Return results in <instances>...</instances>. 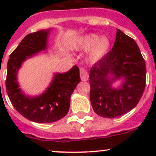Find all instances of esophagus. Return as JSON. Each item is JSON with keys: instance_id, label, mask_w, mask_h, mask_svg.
Wrapping results in <instances>:
<instances>
[{"instance_id": "1", "label": "esophagus", "mask_w": 156, "mask_h": 156, "mask_svg": "<svg viewBox=\"0 0 156 156\" xmlns=\"http://www.w3.org/2000/svg\"><path fill=\"white\" fill-rule=\"evenodd\" d=\"M80 75L83 81H86L88 79V73L85 69L81 68L80 69Z\"/></svg>"}]
</instances>
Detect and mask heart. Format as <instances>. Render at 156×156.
<instances>
[{"label":"heart","instance_id":"1","mask_svg":"<svg viewBox=\"0 0 156 156\" xmlns=\"http://www.w3.org/2000/svg\"><path fill=\"white\" fill-rule=\"evenodd\" d=\"M74 47L77 50H89L87 56V61L90 63H96L108 53L111 41L106 36L100 37V35L96 33H90L80 37Z\"/></svg>","mask_w":156,"mask_h":156}]
</instances>
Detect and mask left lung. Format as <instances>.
I'll list each match as a JSON object with an SVG mask.
<instances>
[{"label": "left lung", "mask_w": 156, "mask_h": 156, "mask_svg": "<svg viewBox=\"0 0 156 156\" xmlns=\"http://www.w3.org/2000/svg\"><path fill=\"white\" fill-rule=\"evenodd\" d=\"M146 63L133 38L117 29L114 45L105 57L90 70L91 105L101 117L114 119L137 105L146 86ZM121 78L119 89L111 87Z\"/></svg>", "instance_id": "1"}]
</instances>
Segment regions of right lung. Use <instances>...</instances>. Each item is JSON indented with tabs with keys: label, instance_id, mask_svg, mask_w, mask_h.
Returning <instances> with one entry per match:
<instances>
[{
	"label": "right lung",
	"instance_id": "obj_1",
	"mask_svg": "<svg viewBox=\"0 0 156 156\" xmlns=\"http://www.w3.org/2000/svg\"><path fill=\"white\" fill-rule=\"evenodd\" d=\"M50 31L40 30L27 34L12 52L7 62L6 89L10 100L23 117L37 123H51L66 115L71 95L81 81L79 69L74 66L67 72L56 74L49 87L37 97L24 95L19 88L18 70L26 59L46 50Z\"/></svg>",
	"mask_w": 156,
	"mask_h": 156
}]
</instances>
